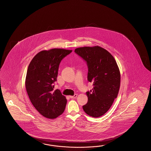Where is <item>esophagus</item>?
<instances>
[{
	"label": "esophagus",
	"instance_id": "1",
	"mask_svg": "<svg viewBox=\"0 0 151 151\" xmlns=\"http://www.w3.org/2000/svg\"><path fill=\"white\" fill-rule=\"evenodd\" d=\"M77 96H78L77 94H75L73 96H70L69 97H70L71 99H75V98H76L77 97Z\"/></svg>",
	"mask_w": 151,
	"mask_h": 151
}]
</instances>
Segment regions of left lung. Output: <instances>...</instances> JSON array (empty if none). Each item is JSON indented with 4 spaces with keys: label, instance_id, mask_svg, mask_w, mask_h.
<instances>
[{
    "label": "left lung",
    "instance_id": "left-lung-1",
    "mask_svg": "<svg viewBox=\"0 0 151 151\" xmlns=\"http://www.w3.org/2000/svg\"><path fill=\"white\" fill-rule=\"evenodd\" d=\"M75 52L86 63L88 80L94 86L86 92L87 104L83 106L88 115L98 118L106 113L119 90L120 74L114 58L102 47H83Z\"/></svg>",
    "mask_w": 151,
    "mask_h": 151
}]
</instances>
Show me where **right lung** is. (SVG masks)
I'll list each match as a JSON object with an SVG mask.
<instances>
[{"instance_id": "obj_1", "label": "right lung", "mask_w": 151, "mask_h": 151, "mask_svg": "<svg viewBox=\"0 0 151 151\" xmlns=\"http://www.w3.org/2000/svg\"><path fill=\"white\" fill-rule=\"evenodd\" d=\"M72 50L54 48L42 51L33 58L27 72L26 88L32 104L43 116L55 119L67 103L58 89L54 90L60 63Z\"/></svg>"}]
</instances>
